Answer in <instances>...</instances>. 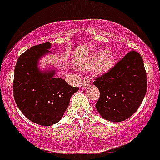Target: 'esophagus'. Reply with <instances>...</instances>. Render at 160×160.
<instances>
[{"label": "esophagus", "mask_w": 160, "mask_h": 160, "mask_svg": "<svg viewBox=\"0 0 160 160\" xmlns=\"http://www.w3.org/2000/svg\"><path fill=\"white\" fill-rule=\"evenodd\" d=\"M91 85V81L90 79L88 78H84L83 80H82V88H88V87H89Z\"/></svg>", "instance_id": "obj_1"}]
</instances>
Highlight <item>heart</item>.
<instances>
[{
    "mask_svg": "<svg viewBox=\"0 0 160 160\" xmlns=\"http://www.w3.org/2000/svg\"><path fill=\"white\" fill-rule=\"evenodd\" d=\"M115 63V57L109 55V51L105 49L92 53L86 62L82 63L81 68L84 70L93 69L97 68V70L99 72H106L111 69Z\"/></svg>",
    "mask_w": 160,
    "mask_h": 160,
    "instance_id": "1",
    "label": "heart"
}]
</instances>
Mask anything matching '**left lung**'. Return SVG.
Segmentation results:
<instances>
[{
	"label": "left lung",
	"instance_id": "1",
	"mask_svg": "<svg viewBox=\"0 0 160 160\" xmlns=\"http://www.w3.org/2000/svg\"><path fill=\"white\" fill-rule=\"evenodd\" d=\"M93 83L100 91L96 108L102 118L112 122L125 121L137 111L146 93L142 57L136 51L129 52Z\"/></svg>",
	"mask_w": 160,
	"mask_h": 160
}]
</instances>
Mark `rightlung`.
Segmentation results:
<instances>
[{
	"label": "right lung",
	"instance_id": "obj_1",
	"mask_svg": "<svg viewBox=\"0 0 160 160\" xmlns=\"http://www.w3.org/2000/svg\"><path fill=\"white\" fill-rule=\"evenodd\" d=\"M50 43L38 44L19 57L15 68L13 92L15 103L26 118L43 126L58 123L79 88L55 78V69L42 71L39 59L50 53Z\"/></svg>",
	"mask_w": 160,
	"mask_h": 160
}]
</instances>
